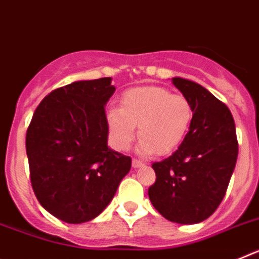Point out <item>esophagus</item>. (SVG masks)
<instances>
[{
    "instance_id": "esophagus-1",
    "label": "esophagus",
    "mask_w": 259,
    "mask_h": 259,
    "mask_svg": "<svg viewBox=\"0 0 259 259\" xmlns=\"http://www.w3.org/2000/svg\"><path fill=\"white\" fill-rule=\"evenodd\" d=\"M144 166V163L141 161H139V159H132V167H134V168H139V167H143Z\"/></svg>"
}]
</instances>
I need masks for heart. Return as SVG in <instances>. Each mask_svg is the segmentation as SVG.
<instances>
[{
  "instance_id": "b5f03b06",
  "label": "heart",
  "mask_w": 259,
  "mask_h": 259,
  "mask_svg": "<svg viewBox=\"0 0 259 259\" xmlns=\"http://www.w3.org/2000/svg\"><path fill=\"white\" fill-rule=\"evenodd\" d=\"M107 127L113 145L127 150L136 137H141L143 154H168L184 141L193 120V107L182 95H172L163 87H139L125 91L120 107L107 111Z\"/></svg>"
}]
</instances>
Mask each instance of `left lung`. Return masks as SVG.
I'll list each match as a JSON object with an SVG mask.
<instances>
[{
  "label": "left lung",
  "instance_id": "obj_1",
  "mask_svg": "<svg viewBox=\"0 0 259 259\" xmlns=\"http://www.w3.org/2000/svg\"><path fill=\"white\" fill-rule=\"evenodd\" d=\"M193 107L191 128L172 155L152 164L155 183L148 191L162 217L180 224L205 221L217 210L230 184L239 153L232 114L206 88L172 77Z\"/></svg>",
  "mask_w": 259,
  "mask_h": 259
}]
</instances>
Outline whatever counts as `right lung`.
Returning a JSON list of instances; mask_svg holds the SVG:
<instances>
[{
	"label": "right lung",
	"mask_w": 259,
	"mask_h": 259,
	"mask_svg": "<svg viewBox=\"0 0 259 259\" xmlns=\"http://www.w3.org/2000/svg\"><path fill=\"white\" fill-rule=\"evenodd\" d=\"M111 77L54 89L35 110L26 136L31 184L41 206L71 224L95 219L113 200L131 158L107 146Z\"/></svg>",
	"instance_id": "right-lung-1"
}]
</instances>
